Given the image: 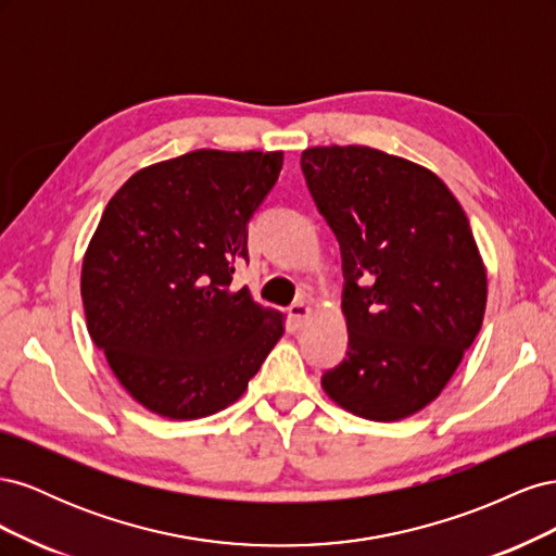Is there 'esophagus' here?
<instances>
[{"label": "esophagus", "instance_id": "obj_1", "mask_svg": "<svg viewBox=\"0 0 556 556\" xmlns=\"http://www.w3.org/2000/svg\"><path fill=\"white\" fill-rule=\"evenodd\" d=\"M290 317L296 327H301L311 317V306L306 304V301H296V304L290 306Z\"/></svg>", "mask_w": 556, "mask_h": 556}]
</instances>
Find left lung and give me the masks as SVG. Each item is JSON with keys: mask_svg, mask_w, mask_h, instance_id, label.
Segmentation results:
<instances>
[{"mask_svg": "<svg viewBox=\"0 0 556 556\" xmlns=\"http://www.w3.org/2000/svg\"><path fill=\"white\" fill-rule=\"evenodd\" d=\"M301 169L345 278L348 352L325 392L376 422L422 410L484 317L486 271L464 208L425 166L376 148H308Z\"/></svg>", "mask_w": 556, "mask_h": 556, "instance_id": "8db88e82", "label": "left lung"}]
</instances>
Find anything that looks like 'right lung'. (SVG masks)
I'll return each mask as SVG.
<instances>
[{"label":"right lung","mask_w":556,"mask_h":556,"mask_svg":"<svg viewBox=\"0 0 556 556\" xmlns=\"http://www.w3.org/2000/svg\"><path fill=\"white\" fill-rule=\"evenodd\" d=\"M280 169V150H194L111 197L83 257V308L111 371L150 413L227 408L282 336V315L231 282Z\"/></svg>","instance_id":"right-lung-1"}]
</instances>
